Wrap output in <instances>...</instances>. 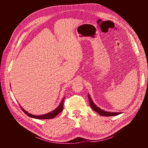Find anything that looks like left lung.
I'll use <instances>...</instances> for the list:
<instances>
[{
    "mask_svg": "<svg viewBox=\"0 0 148 148\" xmlns=\"http://www.w3.org/2000/svg\"><path fill=\"white\" fill-rule=\"evenodd\" d=\"M88 97L90 107L94 110V111L98 112L99 114H100V115L103 116H116V115H118L120 114V112H107V111H103V110L100 109L99 108H98V107H97L95 104V103L93 102L92 100L90 98L89 95H88Z\"/></svg>",
    "mask_w": 148,
    "mask_h": 148,
    "instance_id": "1",
    "label": "left lung"
}]
</instances>
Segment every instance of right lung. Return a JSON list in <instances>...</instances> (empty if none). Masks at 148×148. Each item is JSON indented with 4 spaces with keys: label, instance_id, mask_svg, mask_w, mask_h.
I'll use <instances>...</instances> for the list:
<instances>
[{
    "label": "right lung",
    "instance_id": "1",
    "mask_svg": "<svg viewBox=\"0 0 148 148\" xmlns=\"http://www.w3.org/2000/svg\"><path fill=\"white\" fill-rule=\"evenodd\" d=\"M64 98L62 100V101L61 102L60 104L59 105V106L57 108L55 109L54 111H53L52 112L48 113V114H44V115H40V116H36V115H32L30 114L28 112H27L25 110H24L23 108L20 107L21 109H22V111H23L25 114L30 116L31 118H36V119H51V118H54L56 115H58L59 113H60L62 111L63 109H64Z\"/></svg>",
    "mask_w": 148,
    "mask_h": 148
}]
</instances>
